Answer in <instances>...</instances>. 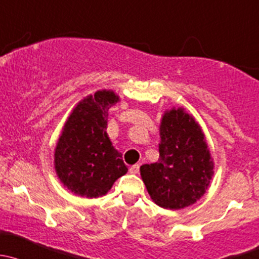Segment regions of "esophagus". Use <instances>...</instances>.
Instances as JSON below:
<instances>
[{
	"label": "esophagus",
	"mask_w": 259,
	"mask_h": 259,
	"mask_svg": "<svg viewBox=\"0 0 259 259\" xmlns=\"http://www.w3.org/2000/svg\"><path fill=\"white\" fill-rule=\"evenodd\" d=\"M138 170H140V164H135V166H132L130 168V173H132V175H137Z\"/></svg>",
	"instance_id": "34e87169"
}]
</instances>
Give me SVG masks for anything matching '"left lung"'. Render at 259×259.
<instances>
[{
	"label": "left lung",
	"instance_id": "8db88e82",
	"mask_svg": "<svg viewBox=\"0 0 259 259\" xmlns=\"http://www.w3.org/2000/svg\"><path fill=\"white\" fill-rule=\"evenodd\" d=\"M158 162L141 166L148 194L157 206L182 209L196 203L214 173L206 137L183 107L164 111L159 124Z\"/></svg>",
	"mask_w": 259,
	"mask_h": 259
}]
</instances>
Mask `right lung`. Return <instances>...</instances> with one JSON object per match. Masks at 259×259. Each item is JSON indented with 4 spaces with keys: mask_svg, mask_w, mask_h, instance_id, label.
<instances>
[{
    "mask_svg": "<svg viewBox=\"0 0 259 259\" xmlns=\"http://www.w3.org/2000/svg\"><path fill=\"white\" fill-rule=\"evenodd\" d=\"M118 101L119 96L112 90L83 97L74 106L58 137L56 175L77 196H105L128 170L107 135L108 110Z\"/></svg>",
    "mask_w": 259,
    "mask_h": 259,
    "instance_id": "add662e5",
    "label": "right lung"
}]
</instances>
